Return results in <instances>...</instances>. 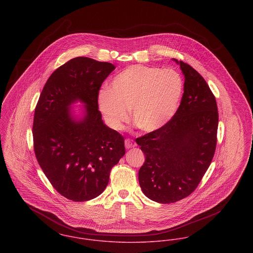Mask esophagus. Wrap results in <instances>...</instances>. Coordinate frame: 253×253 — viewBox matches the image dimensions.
Wrapping results in <instances>:
<instances>
[{"instance_id":"34e87169","label":"esophagus","mask_w":253,"mask_h":253,"mask_svg":"<svg viewBox=\"0 0 253 253\" xmlns=\"http://www.w3.org/2000/svg\"><path fill=\"white\" fill-rule=\"evenodd\" d=\"M125 146H126V149H130V148H134L136 145H135V143L132 140H130V139H126V141H125Z\"/></svg>"}]
</instances>
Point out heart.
Wrapping results in <instances>:
<instances>
[{
    "label": "heart",
    "mask_w": 253,
    "mask_h": 253,
    "mask_svg": "<svg viewBox=\"0 0 253 253\" xmlns=\"http://www.w3.org/2000/svg\"><path fill=\"white\" fill-rule=\"evenodd\" d=\"M183 92V80L173 69L134 65L126 68L101 89L98 105L106 124L119 130L131 117L138 128L152 132L174 114Z\"/></svg>",
    "instance_id": "obj_1"
}]
</instances>
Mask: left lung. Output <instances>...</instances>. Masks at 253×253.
Here are the masks:
<instances>
[{
    "label": "left lung",
    "mask_w": 253,
    "mask_h": 253,
    "mask_svg": "<svg viewBox=\"0 0 253 253\" xmlns=\"http://www.w3.org/2000/svg\"><path fill=\"white\" fill-rule=\"evenodd\" d=\"M175 61L185 78L176 112L159 129L136 138L146 156L138 172L139 184L149 199L159 203L190 196L209 168L217 146L216 98L194 68Z\"/></svg>",
    "instance_id": "8db88e82"
}]
</instances>
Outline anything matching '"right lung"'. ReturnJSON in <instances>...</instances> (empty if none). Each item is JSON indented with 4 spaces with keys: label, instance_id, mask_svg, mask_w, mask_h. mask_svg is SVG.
<instances>
[{
    "label": "right lung",
    "instance_id": "1",
    "mask_svg": "<svg viewBox=\"0 0 253 253\" xmlns=\"http://www.w3.org/2000/svg\"><path fill=\"white\" fill-rule=\"evenodd\" d=\"M115 66L76 57L57 68L44 86L34 111V150L51 186L73 202L101 195L110 170L125 155V139L101 121L98 94ZM86 104L84 120L70 117L69 104Z\"/></svg>",
    "mask_w": 253,
    "mask_h": 253
}]
</instances>
